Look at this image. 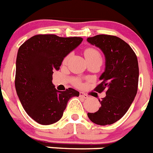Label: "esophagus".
Returning <instances> with one entry per match:
<instances>
[{"instance_id": "1", "label": "esophagus", "mask_w": 153, "mask_h": 153, "mask_svg": "<svg viewBox=\"0 0 153 153\" xmlns=\"http://www.w3.org/2000/svg\"><path fill=\"white\" fill-rule=\"evenodd\" d=\"M79 97H82V98H84V99L88 98V95H87V94H85V93H83V92L79 93Z\"/></svg>"}]
</instances>
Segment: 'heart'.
<instances>
[{"instance_id":"heart-1","label":"heart","mask_w":153,"mask_h":153,"mask_svg":"<svg viewBox=\"0 0 153 153\" xmlns=\"http://www.w3.org/2000/svg\"><path fill=\"white\" fill-rule=\"evenodd\" d=\"M84 56H85L87 60V59H91L96 58V57H100V53L97 49H94V48H87V49H86L85 51H84ZM67 59L68 56L64 59V62H66L67 60ZM73 83L76 87H79L81 85V82L79 81V79H74L73 80Z\"/></svg>"}]
</instances>
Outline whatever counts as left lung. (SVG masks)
Here are the masks:
<instances>
[{
	"instance_id": "obj_1",
	"label": "left lung",
	"mask_w": 153,
	"mask_h": 153,
	"mask_svg": "<svg viewBox=\"0 0 153 153\" xmlns=\"http://www.w3.org/2000/svg\"><path fill=\"white\" fill-rule=\"evenodd\" d=\"M87 40L104 54L105 70L100 76L101 83L94 91H106V96L99 100L101 104L99 110L87 115L97 125H111L125 115L136 96L139 75L138 59L131 46L117 36L97 35Z\"/></svg>"
}]
</instances>
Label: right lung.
Returning a JSON list of instances; mask_svg holds the SVG:
<instances>
[{"label":"right lung","mask_w":153,"mask_h":153,"mask_svg":"<svg viewBox=\"0 0 153 153\" xmlns=\"http://www.w3.org/2000/svg\"><path fill=\"white\" fill-rule=\"evenodd\" d=\"M83 41L80 37L36 35L18 49L15 89L26 113L41 125H52L62 117L68 100L79 97L73 88L58 91L53 74L59 70L64 58Z\"/></svg>","instance_id":"add662e5"}]
</instances>
